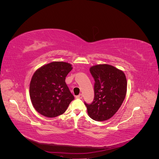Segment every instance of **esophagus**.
Here are the masks:
<instances>
[{
  "label": "esophagus",
  "instance_id": "1",
  "mask_svg": "<svg viewBox=\"0 0 159 159\" xmlns=\"http://www.w3.org/2000/svg\"><path fill=\"white\" fill-rule=\"evenodd\" d=\"M76 98H77V99H82V98H83V95L81 93V94L78 95H77V96H76Z\"/></svg>",
  "mask_w": 159,
  "mask_h": 159
}]
</instances>
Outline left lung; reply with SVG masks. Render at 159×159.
Masks as SVG:
<instances>
[{
	"label": "left lung",
	"instance_id": "obj_1",
	"mask_svg": "<svg viewBox=\"0 0 159 159\" xmlns=\"http://www.w3.org/2000/svg\"><path fill=\"white\" fill-rule=\"evenodd\" d=\"M89 71L95 80V95L92 103H85L88 115L95 121H106L117 111L125 98L126 76L123 71L108 64L91 66Z\"/></svg>",
	"mask_w": 159,
	"mask_h": 159
}]
</instances>
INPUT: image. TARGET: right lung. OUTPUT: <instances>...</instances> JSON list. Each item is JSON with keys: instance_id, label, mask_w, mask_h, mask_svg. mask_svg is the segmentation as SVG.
I'll list each match as a JSON object with an SVG mask.
<instances>
[{"instance_id": "1", "label": "right lung", "mask_w": 159, "mask_h": 159, "mask_svg": "<svg viewBox=\"0 0 159 159\" xmlns=\"http://www.w3.org/2000/svg\"><path fill=\"white\" fill-rule=\"evenodd\" d=\"M71 70L69 63L53 61L34 72L30 84V97L38 113L47 117H55L66 111L74 99L65 81Z\"/></svg>"}]
</instances>
